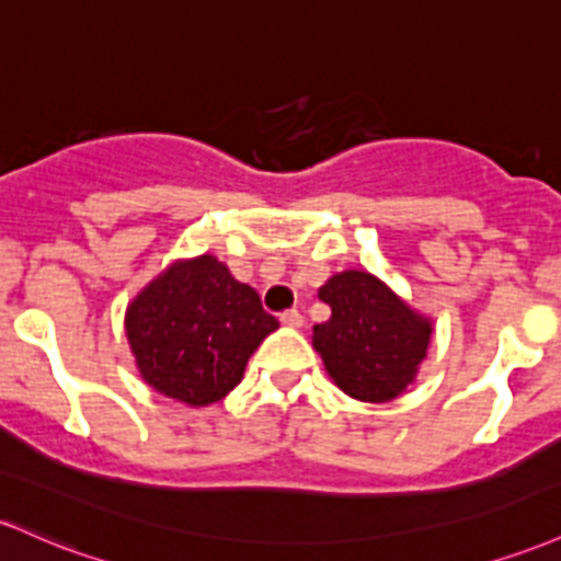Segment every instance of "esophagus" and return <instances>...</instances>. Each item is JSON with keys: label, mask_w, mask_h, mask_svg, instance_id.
Here are the masks:
<instances>
[{"label": "esophagus", "mask_w": 561, "mask_h": 561, "mask_svg": "<svg viewBox=\"0 0 561 561\" xmlns=\"http://www.w3.org/2000/svg\"><path fill=\"white\" fill-rule=\"evenodd\" d=\"M279 322L287 324V328H300V324H304V313H300L298 309H290V311L279 313Z\"/></svg>", "instance_id": "esophagus-1"}]
</instances>
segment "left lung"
Returning <instances> with one entry per match:
<instances>
[{
	"instance_id": "1",
	"label": "left lung",
	"mask_w": 561,
	"mask_h": 561,
	"mask_svg": "<svg viewBox=\"0 0 561 561\" xmlns=\"http://www.w3.org/2000/svg\"><path fill=\"white\" fill-rule=\"evenodd\" d=\"M332 309L313 328V348L337 389L362 402H389L415 378L431 337L417 317L367 271H343L319 290Z\"/></svg>"
}]
</instances>
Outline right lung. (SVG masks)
<instances>
[{
    "instance_id": "1",
    "label": "right lung",
    "mask_w": 561,
    "mask_h": 561,
    "mask_svg": "<svg viewBox=\"0 0 561 561\" xmlns=\"http://www.w3.org/2000/svg\"><path fill=\"white\" fill-rule=\"evenodd\" d=\"M125 324L146 383L191 408L224 399L279 328L257 293L213 255L170 266L133 300Z\"/></svg>"
}]
</instances>
